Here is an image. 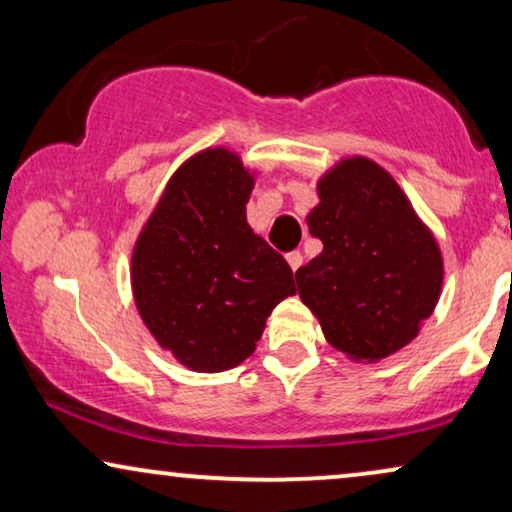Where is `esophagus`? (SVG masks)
<instances>
[{
    "mask_svg": "<svg viewBox=\"0 0 512 512\" xmlns=\"http://www.w3.org/2000/svg\"><path fill=\"white\" fill-rule=\"evenodd\" d=\"M286 263H289L291 270L296 272L300 265H303V254H300V251H291V254H286Z\"/></svg>",
    "mask_w": 512,
    "mask_h": 512,
    "instance_id": "obj_1",
    "label": "esophagus"
}]
</instances>
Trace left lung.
Here are the masks:
<instances>
[{
  "instance_id": "8db88e82",
  "label": "left lung",
  "mask_w": 512,
  "mask_h": 512,
  "mask_svg": "<svg viewBox=\"0 0 512 512\" xmlns=\"http://www.w3.org/2000/svg\"><path fill=\"white\" fill-rule=\"evenodd\" d=\"M307 214L324 251L296 270L298 296L328 345L377 363L417 338L443 289V254L396 179L366 156L340 158Z\"/></svg>"
}]
</instances>
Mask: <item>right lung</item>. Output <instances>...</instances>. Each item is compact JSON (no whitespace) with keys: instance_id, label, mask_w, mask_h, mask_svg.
<instances>
[{"instance_id":"add662e5","label":"right lung","mask_w":512,"mask_h":512,"mask_svg":"<svg viewBox=\"0 0 512 512\" xmlns=\"http://www.w3.org/2000/svg\"><path fill=\"white\" fill-rule=\"evenodd\" d=\"M256 177L226 146L193 153L132 247L139 317L158 347L195 373L240 366L275 305L296 293L289 263L247 223Z\"/></svg>"}]
</instances>
